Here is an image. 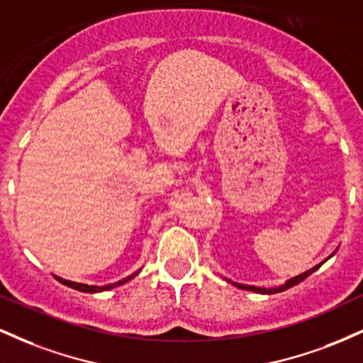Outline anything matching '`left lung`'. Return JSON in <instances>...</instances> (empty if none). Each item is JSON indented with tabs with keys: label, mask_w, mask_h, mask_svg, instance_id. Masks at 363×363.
<instances>
[{
	"label": "left lung",
	"mask_w": 363,
	"mask_h": 363,
	"mask_svg": "<svg viewBox=\"0 0 363 363\" xmlns=\"http://www.w3.org/2000/svg\"><path fill=\"white\" fill-rule=\"evenodd\" d=\"M335 256V252L331 254V256H328L326 259H324L323 262H326L329 257H333ZM323 262H319L318 266H314V268H311V269H307L306 273H302V274H298V277H294V278H290L289 281L285 283V285H280V286H277V289H261V286H252V285H242V283H234V281H230L232 285H235L237 289H242V290H251V291H256V294H268V295H272V294H278V291H283V290H289V289H291V286H295V285H298V283L301 281H303L306 280L307 277H311L312 273L315 272V269H319L320 266H323Z\"/></svg>",
	"instance_id": "obj_1"
}]
</instances>
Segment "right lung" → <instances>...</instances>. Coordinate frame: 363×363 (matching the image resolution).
<instances>
[{
  "mask_svg": "<svg viewBox=\"0 0 363 363\" xmlns=\"http://www.w3.org/2000/svg\"><path fill=\"white\" fill-rule=\"evenodd\" d=\"M138 273H140V269H138V272L133 273V274H129V277H128V278H124V280H121V281H118V283H111V285H104V286H97V285H85V283L69 281V280H65V278H60V277H54V278H56V280L60 281V283H62V285L69 286V289H74V290H78V291H85V294H99V291H106V290L114 289V286L123 285V283H126V281L131 280V278H135L136 274H138Z\"/></svg>",
  "mask_w": 363,
  "mask_h": 363,
  "instance_id": "add662e5",
  "label": "right lung"
}]
</instances>
